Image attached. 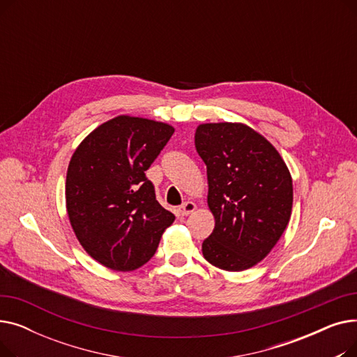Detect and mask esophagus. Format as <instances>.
I'll return each instance as SVG.
<instances>
[{"mask_svg":"<svg viewBox=\"0 0 357 357\" xmlns=\"http://www.w3.org/2000/svg\"><path fill=\"white\" fill-rule=\"evenodd\" d=\"M195 210H197V205H195V202H192V201H186L183 205H181L178 211H179V214H181V215H190V214H192Z\"/></svg>","mask_w":357,"mask_h":357,"instance_id":"34e87169","label":"esophagus"}]
</instances>
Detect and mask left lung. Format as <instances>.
<instances>
[{"instance_id": "1", "label": "left lung", "mask_w": 357, "mask_h": 357, "mask_svg": "<svg viewBox=\"0 0 357 357\" xmlns=\"http://www.w3.org/2000/svg\"><path fill=\"white\" fill-rule=\"evenodd\" d=\"M195 149L207 165V202L215 220L202 255L222 271L253 268L289 222V169L271 142L243 123L199 124Z\"/></svg>"}]
</instances>
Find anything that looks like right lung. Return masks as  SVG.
Wrapping results in <instances>:
<instances>
[{
	"mask_svg": "<svg viewBox=\"0 0 357 357\" xmlns=\"http://www.w3.org/2000/svg\"><path fill=\"white\" fill-rule=\"evenodd\" d=\"M162 121L119 116L81 142L66 174V211L85 252L102 266H143L175 215L158 202L146 171L174 135Z\"/></svg>",
	"mask_w": 357,
	"mask_h": 357,
	"instance_id": "obj_1",
	"label": "right lung"
}]
</instances>
